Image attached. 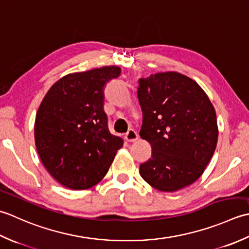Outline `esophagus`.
I'll return each mask as SVG.
<instances>
[{
  "mask_svg": "<svg viewBox=\"0 0 249 249\" xmlns=\"http://www.w3.org/2000/svg\"><path fill=\"white\" fill-rule=\"evenodd\" d=\"M124 139H125L126 142H130V143H132V142H135L136 140L139 139V134L136 133V132H135L134 130H129V131L125 133Z\"/></svg>",
  "mask_w": 249,
  "mask_h": 249,
  "instance_id": "obj_1",
  "label": "esophagus"
}]
</instances>
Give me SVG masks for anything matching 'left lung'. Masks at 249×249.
I'll return each mask as SVG.
<instances>
[{"instance_id": "obj_1", "label": "left lung", "mask_w": 249, "mask_h": 249, "mask_svg": "<svg viewBox=\"0 0 249 249\" xmlns=\"http://www.w3.org/2000/svg\"><path fill=\"white\" fill-rule=\"evenodd\" d=\"M143 111L140 135L151 145V158L140 165L146 182L174 192L203 174L216 149L218 126L214 106L194 79L177 72L141 78Z\"/></svg>"}]
</instances>
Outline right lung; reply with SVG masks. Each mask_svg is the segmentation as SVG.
Returning a JSON list of instances; mask_svg holds the SVG:
<instances>
[{
	"label": "right lung",
	"instance_id": "1",
	"mask_svg": "<svg viewBox=\"0 0 249 249\" xmlns=\"http://www.w3.org/2000/svg\"><path fill=\"white\" fill-rule=\"evenodd\" d=\"M118 67L72 73L54 83L35 117V146L45 169L67 188L84 190L107 173L123 139L107 126L104 87Z\"/></svg>",
	"mask_w": 249,
	"mask_h": 249
}]
</instances>
